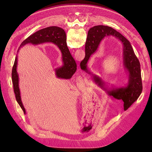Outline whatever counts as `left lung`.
I'll return each instance as SVG.
<instances>
[{
  "mask_svg": "<svg viewBox=\"0 0 152 152\" xmlns=\"http://www.w3.org/2000/svg\"><path fill=\"white\" fill-rule=\"evenodd\" d=\"M110 36L115 37L123 44V65L126 71L128 73V81L126 86L113 89L110 92L114 98L123 100L124 108H128L137 100L142 93V83L140 62L134 53L131 43L126 37L115 29L107 26L98 25L91 28L87 33L86 42V56L81 62L80 66L87 73L92 75L91 72L87 67V62L91 55L96 52L103 38ZM92 78L95 83L103 88L105 82L101 77L92 75Z\"/></svg>",
  "mask_w": 152,
  "mask_h": 152,
  "instance_id": "1",
  "label": "left lung"
}]
</instances>
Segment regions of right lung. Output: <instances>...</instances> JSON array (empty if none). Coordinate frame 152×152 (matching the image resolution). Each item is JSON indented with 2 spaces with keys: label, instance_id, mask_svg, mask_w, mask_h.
<instances>
[{
  "label": "right lung",
  "instance_id": "obj_1",
  "mask_svg": "<svg viewBox=\"0 0 152 152\" xmlns=\"http://www.w3.org/2000/svg\"><path fill=\"white\" fill-rule=\"evenodd\" d=\"M45 42H52L57 45L62 53L63 65L55 69V75L58 78L70 79L74 75L77 69L75 60L72 57L66 45V36L65 31L57 26H50L39 30L33 34L28 37L21 44L20 47L28 43L33 44H40ZM18 49V50H19ZM17 56L15 58L12 68V79L13 89L17 100L23 112L26 114L25 108L22 103L20 91L19 89V77L17 73Z\"/></svg>",
  "mask_w": 152,
  "mask_h": 152
}]
</instances>
